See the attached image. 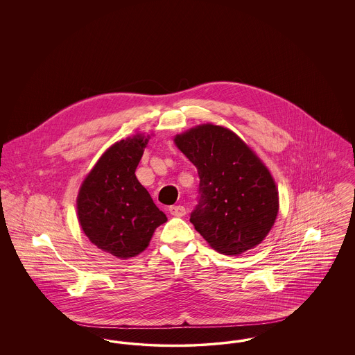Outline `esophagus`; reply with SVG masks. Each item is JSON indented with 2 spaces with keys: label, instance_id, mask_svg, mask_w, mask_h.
<instances>
[{
  "label": "esophagus",
  "instance_id": "esophagus-1",
  "mask_svg": "<svg viewBox=\"0 0 355 355\" xmlns=\"http://www.w3.org/2000/svg\"><path fill=\"white\" fill-rule=\"evenodd\" d=\"M170 214L174 216V217H184L186 214V209L181 205H174V206H170L169 209Z\"/></svg>",
  "mask_w": 355,
  "mask_h": 355
}]
</instances>
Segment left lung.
Masks as SVG:
<instances>
[{
	"label": "left lung",
	"mask_w": 355,
	"mask_h": 355,
	"mask_svg": "<svg viewBox=\"0 0 355 355\" xmlns=\"http://www.w3.org/2000/svg\"><path fill=\"white\" fill-rule=\"evenodd\" d=\"M177 148L197 168L200 197L190 222L217 252L253 249L278 214L270 171L232 130L206 123L175 135Z\"/></svg>",
	"instance_id": "left-lung-1"
}]
</instances>
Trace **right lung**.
Returning <instances> with one entry per match:
<instances>
[{"mask_svg":"<svg viewBox=\"0 0 355 355\" xmlns=\"http://www.w3.org/2000/svg\"><path fill=\"white\" fill-rule=\"evenodd\" d=\"M148 145L137 135L116 142L85 178L77 213L86 236L98 249L121 259L142 253L166 216L135 177Z\"/></svg>","mask_w":355,"mask_h":355,"instance_id":"1","label":"right lung"}]
</instances>
